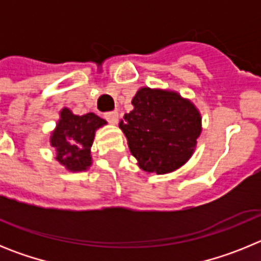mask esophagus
Returning <instances> with one entry per match:
<instances>
[{
  "label": "esophagus",
  "mask_w": 261,
  "mask_h": 261,
  "mask_svg": "<svg viewBox=\"0 0 261 261\" xmlns=\"http://www.w3.org/2000/svg\"><path fill=\"white\" fill-rule=\"evenodd\" d=\"M105 117H106V120H107L108 123H111V124H116L117 121H119V114H117L116 111H112V112H107V114H105Z\"/></svg>",
  "instance_id": "34e87169"
}]
</instances>
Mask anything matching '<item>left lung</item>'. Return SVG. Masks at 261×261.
Instances as JSON below:
<instances>
[{
    "label": "left lung",
    "mask_w": 261,
    "mask_h": 261,
    "mask_svg": "<svg viewBox=\"0 0 261 261\" xmlns=\"http://www.w3.org/2000/svg\"><path fill=\"white\" fill-rule=\"evenodd\" d=\"M133 110L119 123L138 167L165 175L186 165L195 153L202 123L199 108L174 90L140 87Z\"/></svg>",
    "instance_id": "8db88e82"
}]
</instances>
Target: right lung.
<instances>
[{
    "label": "right lung",
    "instance_id": "1",
    "mask_svg": "<svg viewBox=\"0 0 261 261\" xmlns=\"http://www.w3.org/2000/svg\"><path fill=\"white\" fill-rule=\"evenodd\" d=\"M106 124V120L93 112L78 116L69 108H62L49 137L50 146L56 150L57 162L70 172L89 170L93 165L91 146L95 132Z\"/></svg>",
    "mask_w": 261,
    "mask_h": 261
}]
</instances>
